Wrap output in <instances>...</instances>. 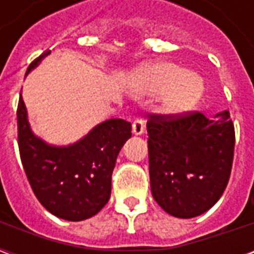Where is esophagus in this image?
<instances>
[{
  "instance_id": "34e87169",
  "label": "esophagus",
  "mask_w": 254,
  "mask_h": 254,
  "mask_svg": "<svg viewBox=\"0 0 254 254\" xmlns=\"http://www.w3.org/2000/svg\"><path fill=\"white\" fill-rule=\"evenodd\" d=\"M144 127H145V125H144L143 120L136 118V120H134L132 124L133 134H134V136H141V134L144 133Z\"/></svg>"
}]
</instances>
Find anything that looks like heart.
I'll use <instances>...</instances> for the list:
<instances>
[{
    "instance_id": "obj_1",
    "label": "heart",
    "mask_w": 254,
    "mask_h": 254,
    "mask_svg": "<svg viewBox=\"0 0 254 254\" xmlns=\"http://www.w3.org/2000/svg\"><path fill=\"white\" fill-rule=\"evenodd\" d=\"M145 88L162 94V109L169 116H181L194 107L204 91L201 77L187 73L171 63H159L145 70Z\"/></svg>"
}]
</instances>
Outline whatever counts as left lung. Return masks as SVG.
<instances>
[{"label":"left lung","instance_id":"1","mask_svg":"<svg viewBox=\"0 0 254 254\" xmlns=\"http://www.w3.org/2000/svg\"><path fill=\"white\" fill-rule=\"evenodd\" d=\"M151 191L169 215L190 219L212 208L229 182L234 156V125L227 110L207 118L149 116Z\"/></svg>","mask_w":254,"mask_h":254}]
</instances>
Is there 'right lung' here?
Instances as JSON below:
<instances>
[{"label": "right lung", "instance_id": "obj_1", "mask_svg": "<svg viewBox=\"0 0 254 254\" xmlns=\"http://www.w3.org/2000/svg\"><path fill=\"white\" fill-rule=\"evenodd\" d=\"M43 53L31 64L35 69L50 54ZM17 129L21 163L36 198L60 219L80 222L92 218L111 194V174L117 156L132 137L130 122L110 118L94 127L69 145H54L31 129L23 96L17 106Z\"/></svg>", "mask_w": 254, "mask_h": 254}]
</instances>
